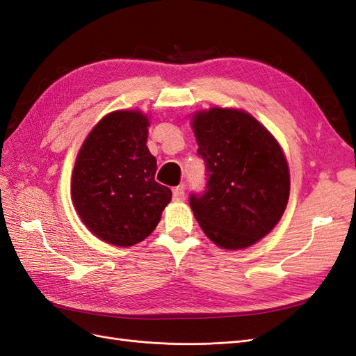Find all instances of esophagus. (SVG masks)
Masks as SVG:
<instances>
[{
	"instance_id": "esophagus-1",
	"label": "esophagus",
	"mask_w": 356,
	"mask_h": 356,
	"mask_svg": "<svg viewBox=\"0 0 356 356\" xmlns=\"http://www.w3.org/2000/svg\"><path fill=\"white\" fill-rule=\"evenodd\" d=\"M172 198H175L176 202H181V200H185V186L184 185L172 188Z\"/></svg>"
}]
</instances>
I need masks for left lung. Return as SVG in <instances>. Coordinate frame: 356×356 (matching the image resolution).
Returning <instances> with one entry per match:
<instances>
[{"label": "left lung", "mask_w": 356, "mask_h": 356, "mask_svg": "<svg viewBox=\"0 0 356 356\" xmlns=\"http://www.w3.org/2000/svg\"><path fill=\"white\" fill-rule=\"evenodd\" d=\"M193 127L206 186L189 195L191 209L212 242L225 250L247 248L275 227L287 206L284 154L256 118L238 109L198 113Z\"/></svg>", "instance_id": "left-lung-1"}]
</instances>
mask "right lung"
<instances>
[{"label":"right lung","mask_w":356,"mask_h":356,"mask_svg":"<svg viewBox=\"0 0 356 356\" xmlns=\"http://www.w3.org/2000/svg\"><path fill=\"white\" fill-rule=\"evenodd\" d=\"M147 117L115 111L100 120L79 150L72 198L81 220L102 241L131 247L156 229L171 200L154 180L156 159L147 145Z\"/></svg>","instance_id":"obj_1"}]
</instances>
